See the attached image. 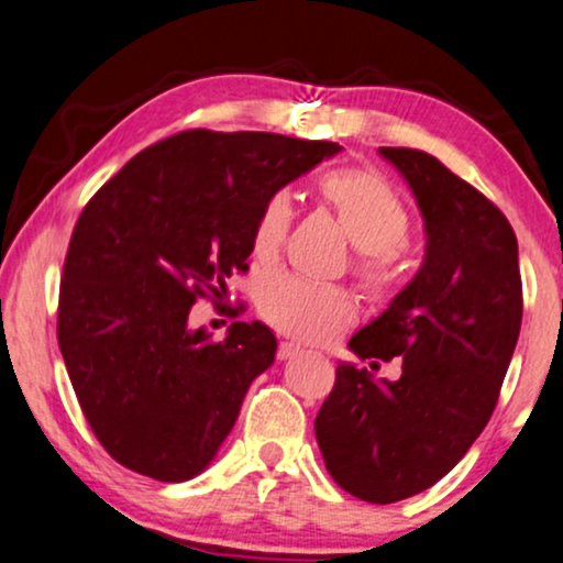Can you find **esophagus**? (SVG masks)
Listing matches in <instances>:
<instances>
[{"label": "esophagus", "instance_id": "obj_1", "mask_svg": "<svg viewBox=\"0 0 563 563\" xmlns=\"http://www.w3.org/2000/svg\"><path fill=\"white\" fill-rule=\"evenodd\" d=\"M299 353H301V347L289 340H282L279 347H276V357H279V361H287V357H295Z\"/></svg>", "mask_w": 563, "mask_h": 563}]
</instances>
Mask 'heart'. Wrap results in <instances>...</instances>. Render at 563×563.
<instances>
[{
    "instance_id": "b5f03b06",
    "label": "heart",
    "mask_w": 563,
    "mask_h": 563,
    "mask_svg": "<svg viewBox=\"0 0 563 563\" xmlns=\"http://www.w3.org/2000/svg\"><path fill=\"white\" fill-rule=\"evenodd\" d=\"M317 190L347 239L355 243L353 274L371 297L386 299L401 282V251L411 239V213L386 177L363 167L322 173ZM295 206L291 192H268L251 225V254L258 264H274L287 243ZM256 309L262 320L284 335L324 342L355 322V301L345 289L312 284L289 274H274L258 284Z\"/></svg>"
}]
</instances>
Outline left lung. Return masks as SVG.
<instances>
[{"mask_svg":"<svg viewBox=\"0 0 563 563\" xmlns=\"http://www.w3.org/2000/svg\"><path fill=\"white\" fill-rule=\"evenodd\" d=\"M417 195L427 258L376 322L355 332L357 357L401 378L338 365L314 419L324 467L342 490L388 505L439 483L490 421L523 320L518 241L493 200L434 154L380 146Z\"/></svg>","mask_w":563,"mask_h":563,"instance_id":"8db88e82","label":"left lung"}]
</instances>
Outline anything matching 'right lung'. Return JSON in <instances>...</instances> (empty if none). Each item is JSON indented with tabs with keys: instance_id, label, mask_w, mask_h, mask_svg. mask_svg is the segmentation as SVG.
<instances>
[{
	"instance_id": "obj_1",
	"label": "right lung",
	"mask_w": 563,
	"mask_h": 563,
	"mask_svg": "<svg viewBox=\"0 0 563 563\" xmlns=\"http://www.w3.org/2000/svg\"><path fill=\"white\" fill-rule=\"evenodd\" d=\"M338 150L187 129L129 159L80 210L58 345L88 427L126 470L183 483L216 457L251 380L274 363L276 338L262 322H233L213 340L187 330L190 307L221 305L228 279L249 272L266 195Z\"/></svg>"
}]
</instances>
